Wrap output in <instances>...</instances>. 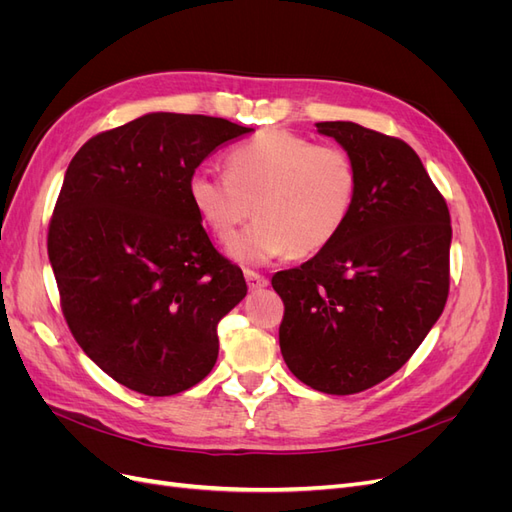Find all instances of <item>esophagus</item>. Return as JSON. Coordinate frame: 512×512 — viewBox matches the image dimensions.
I'll list each match as a JSON object with an SVG mask.
<instances>
[{
  "instance_id": "esophagus-1",
  "label": "esophagus",
  "mask_w": 512,
  "mask_h": 512,
  "mask_svg": "<svg viewBox=\"0 0 512 512\" xmlns=\"http://www.w3.org/2000/svg\"><path fill=\"white\" fill-rule=\"evenodd\" d=\"M245 282H247V288H250L252 292H256V290H262V288H267L269 286V280L265 275H260V273H256V271H252V269H245Z\"/></svg>"
}]
</instances>
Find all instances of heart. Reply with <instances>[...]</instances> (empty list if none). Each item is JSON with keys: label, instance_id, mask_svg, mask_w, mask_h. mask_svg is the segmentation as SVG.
Wrapping results in <instances>:
<instances>
[{"label": "heart", "instance_id": "heart-1", "mask_svg": "<svg viewBox=\"0 0 512 512\" xmlns=\"http://www.w3.org/2000/svg\"><path fill=\"white\" fill-rule=\"evenodd\" d=\"M188 192L200 222L220 241L255 207L259 220L232 238L228 254L258 265L286 252L303 258L329 247L359 203L361 170L344 145L275 128L232 149L226 175L196 170Z\"/></svg>", "mask_w": 512, "mask_h": 512}]
</instances>
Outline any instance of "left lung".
Listing matches in <instances>:
<instances>
[{
  "mask_svg": "<svg viewBox=\"0 0 512 512\" xmlns=\"http://www.w3.org/2000/svg\"><path fill=\"white\" fill-rule=\"evenodd\" d=\"M359 164L346 228L297 269L273 275L284 301L280 348L312 389L354 395L408 363L440 318L451 286V213L401 138L352 121H320Z\"/></svg>",
  "mask_w": 512,
  "mask_h": 512,
  "instance_id": "left-lung-1",
  "label": "left lung"
}]
</instances>
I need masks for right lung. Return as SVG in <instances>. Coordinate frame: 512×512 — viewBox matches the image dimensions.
Masks as SVG:
<instances>
[{
	"label": "right lung",
	"instance_id": "1",
	"mask_svg": "<svg viewBox=\"0 0 512 512\" xmlns=\"http://www.w3.org/2000/svg\"><path fill=\"white\" fill-rule=\"evenodd\" d=\"M252 128L151 113L76 151L49 222V258L76 344L104 374L149 397L177 395L218 361V322L247 292L215 250L188 183Z\"/></svg>",
	"mask_w": 512,
	"mask_h": 512
}]
</instances>
